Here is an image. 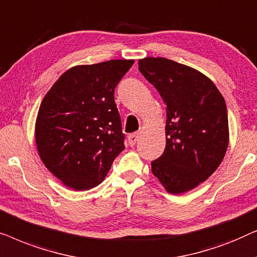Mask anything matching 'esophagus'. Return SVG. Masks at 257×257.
Returning a JSON list of instances; mask_svg holds the SVG:
<instances>
[{
  "mask_svg": "<svg viewBox=\"0 0 257 257\" xmlns=\"http://www.w3.org/2000/svg\"><path fill=\"white\" fill-rule=\"evenodd\" d=\"M139 136H140V133L139 132H136V133H132V135H130L127 137L130 146H135L136 145V143L139 140Z\"/></svg>",
  "mask_w": 257,
  "mask_h": 257,
  "instance_id": "obj_1",
  "label": "esophagus"
}]
</instances>
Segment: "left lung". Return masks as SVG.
<instances>
[{
	"instance_id": "1",
	"label": "left lung",
	"mask_w": 257,
	"mask_h": 257,
	"mask_svg": "<svg viewBox=\"0 0 257 257\" xmlns=\"http://www.w3.org/2000/svg\"><path fill=\"white\" fill-rule=\"evenodd\" d=\"M139 71L166 103V147L151 163L152 173L172 194L207 180L228 147L226 101L201 72L163 57L139 61Z\"/></svg>"
}]
</instances>
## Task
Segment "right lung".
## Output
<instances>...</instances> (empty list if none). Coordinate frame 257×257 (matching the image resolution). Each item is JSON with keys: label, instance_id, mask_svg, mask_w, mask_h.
I'll return each mask as SVG.
<instances>
[{"label": "right lung", "instance_id": "add662e5", "mask_svg": "<svg viewBox=\"0 0 257 257\" xmlns=\"http://www.w3.org/2000/svg\"><path fill=\"white\" fill-rule=\"evenodd\" d=\"M132 59H111L69 69L38 110L36 145L45 166L76 191L96 187L125 149L114 89Z\"/></svg>", "mask_w": 257, "mask_h": 257}]
</instances>
